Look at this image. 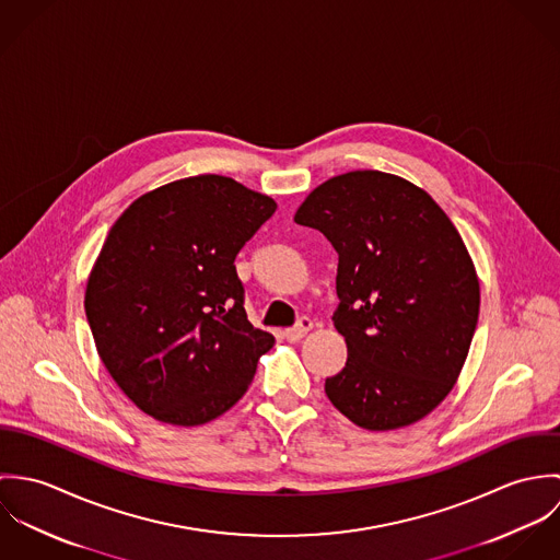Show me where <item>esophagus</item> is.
<instances>
[{"instance_id": "1", "label": "esophagus", "mask_w": 560, "mask_h": 560, "mask_svg": "<svg viewBox=\"0 0 560 560\" xmlns=\"http://www.w3.org/2000/svg\"><path fill=\"white\" fill-rule=\"evenodd\" d=\"M311 329H313V320L308 319V317H302V319L298 320L295 327L284 329V336H287V340H300V338H304Z\"/></svg>"}]
</instances>
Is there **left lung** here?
Instances as JSON below:
<instances>
[{
	"label": "left lung",
	"mask_w": 560,
	"mask_h": 560,
	"mask_svg": "<svg viewBox=\"0 0 560 560\" xmlns=\"http://www.w3.org/2000/svg\"><path fill=\"white\" fill-rule=\"evenodd\" d=\"M338 252L334 325L345 369L325 395L369 431L407 427L453 390L479 320L468 247L413 183L355 170L320 183L295 213Z\"/></svg>",
	"instance_id": "obj_1"
}]
</instances>
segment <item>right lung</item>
<instances>
[{
	"label": "right lung",
	"mask_w": 560,
	"mask_h": 560,
	"mask_svg": "<svg viewBox=\"0 0 560 560\" xmlns=\"http://www.w3.org/2000/svg\"><path fill=\"white\" fill-rule=\"evenodd\" d=\"M276 202L220 174L140 196L116 220L85 284L96 351L155 420L196 427L229 411L276 338L243 308L235 258Z\"/></svg>",
	"instance_id": "1"
}]
</instances>
